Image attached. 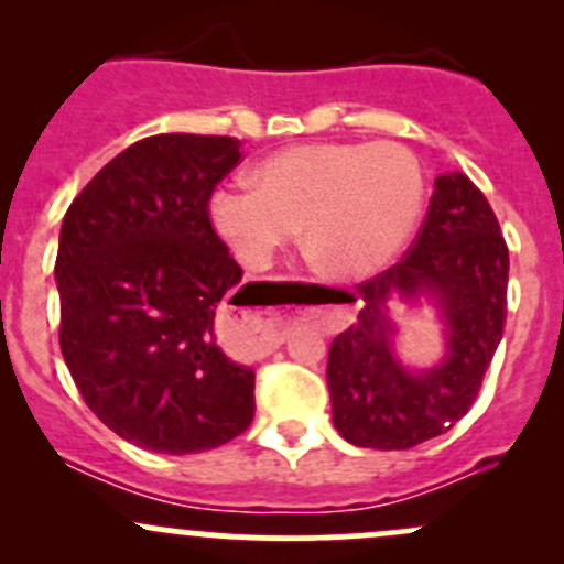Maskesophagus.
Here are the masks:
<instances>
[{
	"mask_svg": "<svg viewBox=\"0 0 564 564\" xmlns=\"http://www.w3.org/2000/svg\"><path fill=\"white\" fill-rule=\"evenodd\" d=\"M218 338L226 351L240 360H259L278 349L283 340V327L278 318L246 308H226L218 322Z\"/></svg>",
	"mask_w": 564,
	"mask_h": 564,
	"instance_id": "obj_1",
	"label": "esophagus"
}]
</instances>
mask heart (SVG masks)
Instances as JSON below:
<instances>
[{"label":"heart","instance_id":"b5f03b06","mask_svg":"<svg viewBox=\"0 0 564 564\" xmlns=\"http://www.w3.org/2000/svg\"><path fill=\"white\" fill-rule=\"evenodd\" d=\"M256 185L229 182L209 198L215 231L248 267H267L305 224V250L329 278H368L417 229L425 180L401 144L311 141L264 158Z\"/></svg>","mask_w":564,"mask_h":564}]
</instances>
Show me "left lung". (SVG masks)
<instances>
[{
	"label": "left lung",
	"instance_id": "obj_1",
	"mask_svg": "<svg viewBox=\"0 0 564 564\" xmlns=\"http://www.w3.org/2000/svg\"><path fill=\"white\" fill-rule=\"evenodd\" d=\"M508 270V242L480 187L464 172L436 176L414 242L390 270L357 283L362 311L329 346L333 423L346 442L406 451L469 412L505 333ZM392 293L441 303L452 344L434 372L406 375L391 357L383 308Z\"/></svg>",
	"mask_w": 564,
	"mask_h": 564
}]
</instances>
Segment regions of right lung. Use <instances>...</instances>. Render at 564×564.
Masks as SVG:
<instances>
[{
	"mask_svg": "<svg viewBox=\"0 0 564 564\" xmlns=\"http://www.w3.org/2000/svg\"><path fill=\"white\" fill-rule=\"evenodd\" d=\"M240 147L196 133L135 141L62 220V357L84 403L147 451H213L253 420V368L215 338V308L242 267L215 231L209 198Z\"/></svg>",
	"mask_w": 564,
	"mask_h": 564,
	"instance_id": "right-lung-1",
	"label": "right lung"
}]
</instances>
